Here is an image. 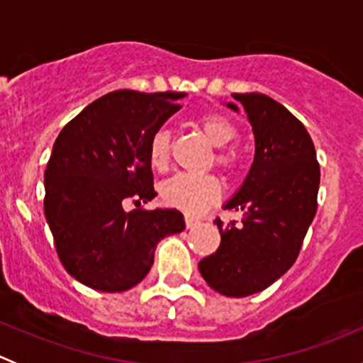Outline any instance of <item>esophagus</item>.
I'll list each match as a JSON object with an SVG mask.
<instances>
[{"instance_id":"obj_1","label":"esophagus","mask_w":363,"mask_h":363,"mask_svg":"<svg viewBox=\"0 0 363 363\" xmlns=\"http://www.w3.org/2000/svg\"><path fill=\"white\" fill-rule=\"evenodd\" d=\"M200 225V219L193 218V216H186V228L193 230Z\"/></svg>"}]
</instances>
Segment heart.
Returning a JSON list of instances; mask_svg holds the SVG:
<instances>
[{"label":"heart","instance_id":"obj_1","mask_svg":"<svg viewBox=\"0 0 363 363\" xmlns=\"http://www.w3.org/2000/svg\"><path fill=\"white\" fill-rule=\"evenodd\" d=\"M199 128L216 147H225L237 138V126L225 116L207 113L199 119ZM170 158V133L158 130L149 142V161L155 168H164ZM216 163L226 172H233L239 164L233 151H221L216 156ZM221 196V184L214 175L177 174L163 182L161 199L168 207L182 211L188 216H196L218 202Z\"/></svg>","mask_w":363,"mask_h":363}]
</instances>
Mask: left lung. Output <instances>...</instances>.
Returning a JSON list of instances; mask_svg holds the SVG:
<instances>
[{
    "instance_id": "1",
    "label": "left lung",
    "mask_w": 363,
    "mask_h": 363,
    "mask_svg": "<svg viewBox=\"0 0 363 363\" xmlns=\"http://www.w3.org/2000/svg\"><path fill=\"white\" fill-rule=\"evenodd\" d=\"M255 133V160L225 203L242 221L216 219L221 244L199 263L208 286L226 296L269 288L294 265L318 207L320 164L306 126L267 94H232ZM226 107L239 112L233 101Z\"/></svg>"
}]
</instances>
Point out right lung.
Returning <instances> with one entry per match:
<instances>
[{"instance_id":"obj_1","label":"right lung","mask_w":363,"mask_h":363,"mask_svg":"<svg viewBox=\"0 0 363 363\" xmlns=\"http://www.w3.org/2000/svg\"><path fill=\"white\" fill-rule=\"evenodd\" d=\"M184 93L121 89L73 117L45 170V211L67 272L98 291H126L155 263L161 239L186 228L177 208L145 211L156 196L149 142ZM131 199L138 208L128 213Z\"/></svg>"}]
</instances>
